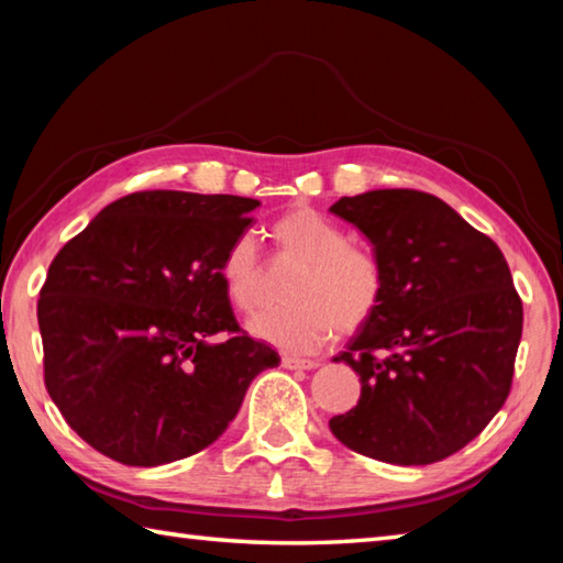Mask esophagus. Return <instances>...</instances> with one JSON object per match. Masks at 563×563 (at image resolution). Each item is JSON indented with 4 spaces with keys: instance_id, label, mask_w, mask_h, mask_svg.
<instances>
[{
    "instance_id": "34e87169",
    "label": "esophagus",
    "mask_w": 563,
    "mask_h": 563,
    "mask_svg": "<svg viewBox=\"0 0 563 563\" xmlns=\"http://www.w3.org/2000/svg\"><path fill=\"white\" fill-rule=\"evenodd\" d=\"M283 367L288 369H316L320 362L318 360H308V357H298V355H283Z\"/></svg>"
}]
</instances>
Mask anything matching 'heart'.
I'll list each match as a JSON object with an SVG mask.
<instances>
[{
    "instance_id": "1",
    "label": "heart",
    "mask_w": 563,
    "mask_h": 563,
    "mask_svg": "<svg viewBox=\"0 0 563 563\" xmlns=\"http://www.w3.org/2000/svg\"><path fill=\"white\" fill-rule=\"evenodd\" d=\"M275 247L302 263L288 288L290 305L251 322L271 345L308 352L335 330L352 335L377 316L385 298V271L365 245L347 243V231L312 206H295L271 225ZM228 302L251 316L263 302V261L251 235H238L218 265Z\"/></svg>"
}]
</instances>
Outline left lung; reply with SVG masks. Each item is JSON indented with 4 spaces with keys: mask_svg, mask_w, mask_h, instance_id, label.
Masks as SVG:
<instances>
[{
    "mask_svg": "<svg viewBox=\"0 0 563 563\" xmlns=\"http://www.w3.org/2000/svg\"><path fill=\"white\" fill-rule=\"evenodd\" d=\"M330 211L369 238L385 271L377 316L335 357L360 375V402L330 430L379 462H442L509 397L523 325L509 265L489 235L422 190H367Z\"/></svg>",
    "mask_w": 563,
    "mask_h": 563,
    "instance_id": "1",
    "label": "left lung"
}]
</instances>
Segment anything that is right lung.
Instances as JSON below:
<instances>
[{
    "mask_svg": "<svg viewBox=\"0 0 563 563\" xmlns=\"http://www.w3.org/2000/svg\"><path fill=\"white\" fill-rule=\"evenodd\" d=\"M258 206L139 190L56 253L36 302L44 385L103 456L158 466L206 450L255 375L278 367V352L238 325L218 278Z\"/></svg>",
    "mask_w": 563,
    "mask_h": 563,
    "instance_id": "right-lung-1",
    "label": "right lung"
}]
</instances>
